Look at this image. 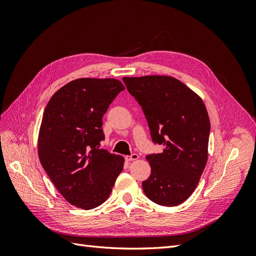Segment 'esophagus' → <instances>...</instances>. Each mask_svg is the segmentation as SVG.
<instances>
[{
    "instance_id": "34e87169",
    "label": "esophagus",
    "mask_w": 256,
    "mask_h": 256,
    "mask_svg": "<svg viewBox=\"0 0 256 256\" xmlns=\"http://www.w3.org/2000/svg\"><path fill=\"white\" fill-rule=\"evenodd\" d=\"M138 158H140V157H138V154H131V156H126V161H134V160H138Z\"/></svg>"
}]
</instances>
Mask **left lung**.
<instances>
[{
	"label": "left lung",
	"instance_id": "obj_1",
	"mask_svg": "<svg viewBox=\"0 0 256 256\" xmlns=\"http://www.w3.org/2000/svg\"><path fill=\"white\" fill-rule=\"evenodd\" d=\"M148 122L152 141L164 145L160 154L146 157L150 176L142 182L154 203L173 207L189 198L208 159L210 122L196 92L170 76H124Z\"/></svg>",
	"mask_w": 256,
	"mask_h": 256
}]
</instances>
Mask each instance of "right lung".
Wrapping results in <instances>:
<instances>
[{
    "label": "right lung",
    "mask_w": 256,
    "mask_h": 256,
    "mask_svg": "<svg viewBox=\"0 0 256 256\" xmlns=\"http://www.w3.org/2000/svg\"><path fill=\"white\" fill-rule=\"evenodd\" d=\"M124 90L118 79H76L54 92L42 115L40 164L67 202L85 210L106 202L124 168V157L99 150L102 116Z\"/></svg>",
    "instance_id": "add662e5"
}]
</instances>
